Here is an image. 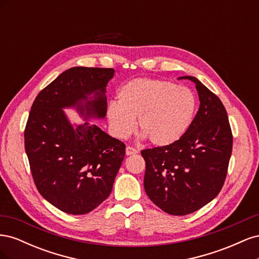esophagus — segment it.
<instances>
[{"label": "esophagus", "mask_w": 259, "mask_h": 259, "mask_svg": "<svg viewBox=\"0 0 259 259\" xmlns=\"http://www.w3.org/2000/svg\"><path fill=\"white\" fill-rule=\"evenodd\" d=\"M138 151L136 150L135 148H133V147H130V146H127L126 148H125V153H126V155H132V154H136Z\"/></svg>", "instance_id": "34e87169"}]
</instances>
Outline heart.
Returning <instances> with one entry per match:
<instances>
[{
	"label": "heart",
	"instance_id": "b5f03b06",
	"mask_svg": "<svg viewBox=\"0 0 259 259\" xmlns=\"http://www.w3.org/2000/svg\"><path fill=\"white\" fill-rule=\"evenodd\" d=\"M197 101L193 93L174 83L138 77L123 84L117 104L108 106L107 117L117 137L128 136L137 128L150 144L165 147L182 138L192 123Z\"/></svg>",
	"mask_w": 259,
	"mask_h": 259
}]
</instances>
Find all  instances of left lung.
<instances>
[{
    "mask_svg": "<svg viewBox=\"0 0 259 259\" xmlns=\"http://www.w3.org/2000/svg\"><path fill=\"white\" fill-rule=\"evenodd\" d=\"M200 108L178 142L145 149L144 187L154 204L170 215L191 214L222 190L232 151V133L227 111L214 93L197 77Z\"/></svg>",
    "mask_w": 259,
    "mask_h": 259,
    "instance_id": "obj_1",
    "label": "left lung"
}]
</instances>
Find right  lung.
Here are the masks:
<instances>
[{"label":"right lung","instance_id":"obj_1","mask_svg":"<svg viewBox=\"0 0 259 259\" xmlns=\"http://www.w3.org/2000/svg\"><path fill=\"white\" fill-rule=\"evenodd\" d=\"M113 74L112 68H70L31 107L25 130L31 173L42 197L65 213L86 214L103 203L124 160L121 140L88 122L106 116ZM65 107H75L87 122L73 128Z\"/></svg>","mask_w":259,"mask_h":259}]
</instances>
